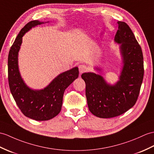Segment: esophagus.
Here are the masks:
<instances>
[{"label": "esophagus", "mask_w": 154, "mask_h": 154, "mask_svg": "<svg viewBox=\"0 0 154 154\" xmlns=\"http://www.w3.org/2000/svg\"><path fill=\"white\" fill-rule=\"evenodd\" d=\"M87 69H88L87 66L84 65V64H81V65L79 66V70L80 74L86 72V71H87Z\"/></svg>", "instance_id": "34e87169"}]
</instances>
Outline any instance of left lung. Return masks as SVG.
I'll return each mask as SVG.
<instances>
[{"instance_id":"obj_1","label":"left lung","mask_w":154,"mask_h":154,"mask_svg":"<svg viewBox=\"0 0 154 154\" xmlns=\"http://www.w3.org/2000/svg\"><path fill=\"white\" fill-rule=\"evenodd\" d=\"M117 23L114 41L119 45L123 63L119 81L111 85L100 75L92 72L81 75L86 84L88 109L100 118L117 117L131 108L137 100L144 77L140 46L126 23L117 21ZM95 69L102 70L100 67H95Z\"/></svg>"}]
</instances>
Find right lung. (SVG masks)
I'll return each mask as SVG.
<instances>
[{"label": "right lung", "instance_id": "1", "mask_svg": "<svg viewBox=\"0 0 154 154\" xmlns=\"http://www.w3.org/2000/svg\"><path fill=\"white\" fill-rule=\"evenodd\" d=\"M48 22L34 20L26 24L10 48L8 58L9 87L14 100L24 116L36 121H47L58 115L62 109L64 91L79 77L78 67H75L59 74L40 90L29 87L21 77L18 54L22 37L33 27Z\"/></svg>", "mask_w": 154, "mask_h": 154}]
</instances>
